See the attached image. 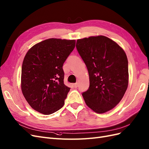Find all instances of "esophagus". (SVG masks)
Listing matches in <instances>:
<instances>
[{"label": "esophagus", "instance_id": "1", "mask_svg": "<svg viewBox=\"0 0 149 149\" xmlns=\"http://www.w3.org/2000/svg\"><path fill=\"white\" fill-rule=\"evenodd\" d=\"M78 86V83L73 84V87H74V88H77Z\"/></svg>", "mask_w": 149, "mask_h": 149}]
</instances>
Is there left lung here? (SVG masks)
I'll return each mask as SVG.
<instances>
[{
    "mask_svg": "<svg viewBox=\"0 0 149 149\" xmlns=\"http://www.w3.org/2000/svg\"><path fill=\"white\" fill-rule=\"evenodd\" d=\"M76 47L89 76V87L82 94L86 104L98 114L110 111L121 101L128 86L125 52L102 35L78 39Z\"/></svg>",
    "mask_w": 149,
    "mask_h": 149,
    "instance_id": "left-lung-1",
    "label": "left lung"
}]
</instances>
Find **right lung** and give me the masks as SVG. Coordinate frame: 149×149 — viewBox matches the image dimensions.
I'll return each mask as SVG.
<instances>
[{"label": "right lung", "mask_w": 149, "mask_h": 149, "mask_svg": "<svg viewBox=\"0 0 149 149\" xmlns=\"http://www.w3.org/2000/svg\"><path fill=\"white\" fill-rule=\"evenodd\" d=\"M75 43L74 40L49 38L26 53L22 66L21 89L34 110L49 115L63 106L70 88L64 84L63 65Z\"/></svg>", "instance_id": "1"}]
</instances>
